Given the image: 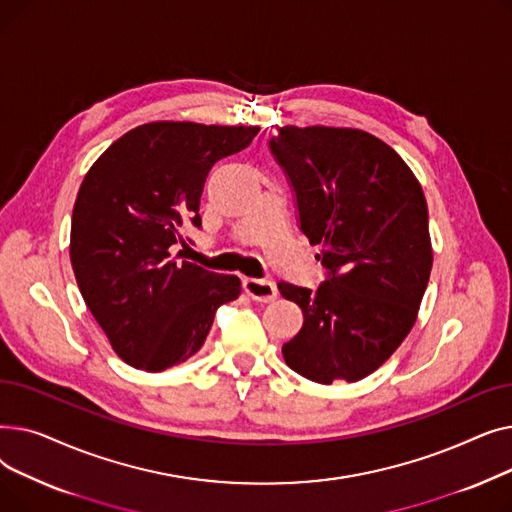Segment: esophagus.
<instances>
[{
  "mask_svg": "<svg viewBox=\"0 0 512 512\" xmlns=\"http://www.w3.org/2000/svg\"><path fill=\"white\" fill-rule=\"evenodd\" d=\"M242 288H245V292L253 301H259V303H270L278 294L276 284L272 280H263V278H245L242 280Z\"/></svg>",
  "mask_w": 512,
  "mask_h": 512,
  "instance_id": "34e87169",
  "label": "esophagus"
}]
</instances>
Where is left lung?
<instances>
[{"instance_id":"1","label":"left lung","mask_w":512,"mask_h":512,"mask_svg":"<svg viewBox=\"0 0 512 512\" xmlns=\"http://www.w3.org/2000/svg\"><path fill=\"white\" fill-rule=\"evenodd\" d=\"M270 149L328 272L313 290L278 284L305 317L284 361L317 384L359 382L415 326L434 261L423 188L390 145L359 128L284 126Z\"/></svg>"}]
</instances>
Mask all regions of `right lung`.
<instances>
[{
  "instance_id": "right-lung-1",
  "label": "right lung",
  "mask_w": 512,
  "mask_h": 512,
  "mask_svg": "<svg viewBox=\"0 0 512 512\" xmlns=\"http://www.w3.org/2000/svg\"><path fill=\"white\" fill-rule=\"evenodd\" d=\"M257 126L149 122L128 130L76 195L70 261L80 294L116 355L143 371L184 363L240 280L172 257L215 161L247 149Z\"/></svg>"
}]
</instances>
